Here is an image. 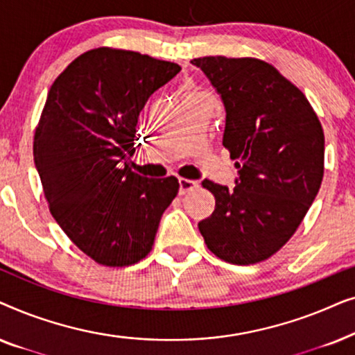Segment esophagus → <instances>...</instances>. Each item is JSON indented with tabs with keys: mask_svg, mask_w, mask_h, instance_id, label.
Wrapping results in <instances>:
<instances>
[{
	"mask_svg": "<svg viewBox=\"0 0 355 355\" xmlns=\"http://www.w3.org/2000/svg\"><path fill=\"white\" fill-rule=\"evenodd\" d=\"M197 186H198L197 181H192V179L179 178V192H181V193H186L189 191H192V189H196Z\"/></svg>",
	"mask_w": 355,
	"mask_h": 355,
	"instance_id": "34e87169",
	"label": "esophagus"
}]
</instances>
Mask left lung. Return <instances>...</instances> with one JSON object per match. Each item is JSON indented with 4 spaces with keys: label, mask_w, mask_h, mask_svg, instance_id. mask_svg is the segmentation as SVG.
<instances>
[{
    "label": "left lung",
    "mask_w": 355,
    "mask_h": 355,
    "mask_svg": "<svg viewBox=\"0 0 355 355\" xmlns=\"http://www.w3.org/2000/svg\"><path fill=\"white\" fill-rule=\"evenodd\" d=\"M191 62L221 96L223 145L239 169L232 189L202 182L216 203L198 230L221 260L257 263L291 239L317 197L324 162L322 124L302 92L268 62L225 56Z\"/></svg>",
    "instance_id": "1"
}]
</instances>
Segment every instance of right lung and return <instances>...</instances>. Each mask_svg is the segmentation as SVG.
I'll return each mask as SVG.
<instances>
[{
	"instance_id": "obj_1",
	"label": "right lung",
	"mask_w": 355,
	"mask_h": 355,
	"mask_svg": "<svg viewBox=\"0 0 355 355\" xmlns=\"http://www.w3.org/2000/svg\"><path fill=\"white\" fill-rule=\"evenodd\" d=\"M181 67L137 51L95 48L53 82L33 137V162L50 211L79 249L105 266L152 250L174 176L130 169L135 125L150 95Z\"/></svg>"
}]
</instances>
